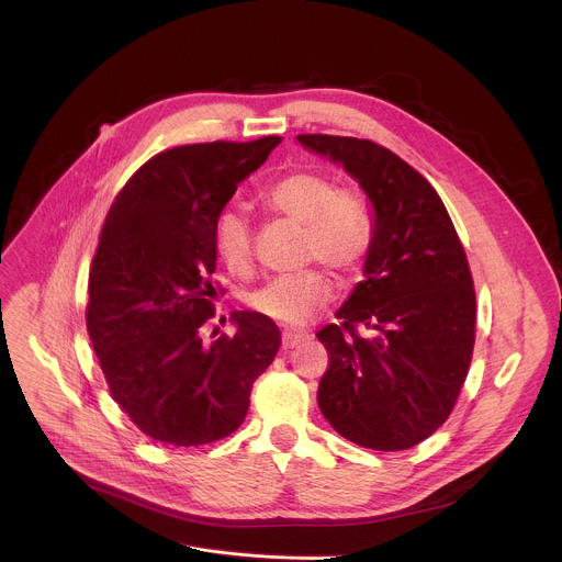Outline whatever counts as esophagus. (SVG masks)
I'll return each instance as SVG.
<instances>
[{"mask_svg":"<svg viewBox=\"0 0 562 562\" xmlns=\"http://www.w3.org/2000/svg\"><path fill=\"white\" fill-rule=\"evenodd\" d=\"M308 340V334H295V331H284L282 334V349L286 351V349H293V347H297V345H302V342H306Z\"/></svg>","mask_w":562,"mask_h":562,"instance_id":"obj_1","label":"esophagus"}]
</instances>
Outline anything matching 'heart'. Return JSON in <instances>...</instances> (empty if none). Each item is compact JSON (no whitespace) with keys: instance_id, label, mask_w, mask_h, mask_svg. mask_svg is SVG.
I'll use <instances>...</instances> for the list:
<instances>
[{"instance_id":"obj_1","label":"heart","mask_w":562,"mask_h":562,"mask_svg":"<svg viewBox=\"0 0 562 562\" xmlns=\"http://www.w3.org/2000/svg\"><path fill=\"white\" fill-rule=\"evenodd\" d=\"M265 209L306 226L308 258L340 273L362 267L373 243V215L364 198L338 191L327 176L293 171L260 191ZM213 243L231 273L251 269V222L239 209H224L213 226ZM334 295L329 278L319 271L278 276L249 293V306L280 325H302Z\"/></svg>"}]
</instances>
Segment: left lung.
<instances>
[{
    "label": "left lung",
    "mask_w": 562,
    "mask_h": 562,
    "mask_svg": "<svg viewBox=\"0 0 562 562\" xmlns=\"http://www.w3.org/2000/svg\"><path fill=\"white\" fill-rule=\"evenodd\" d=\"M295 139L340 165L373 209L364 280L338 308L340 325L317 334L329 353L319 412L360 447L409 449L449 418L467 378L475 334L467 256L434 187L395 153L358 137Z\"/></svg>",
    "instance_id": "obj_1"
}]
</instances>
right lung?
I'll return each instance as SVG.
<instances>
[{
    "instance_id": "add662e5",
    "label": "right lung",
    "mask_w": 562,
    "mask_h": 562,
    "mask_svg": "<svg viewBox=\"0 0 562 562\" xmlns=\"http://www.w3.org/2000/svg\"><path fill=\"white\" fill-rule=\"evenodd\" d=\"M280 142L269 135L159 153L104 220L87 327L113 400L157 442L198 447L233 434L280 349L278 327L256 311L231 313L233 338L202 340L215 295V220Z\"/></svg>"
}]
</instances>
